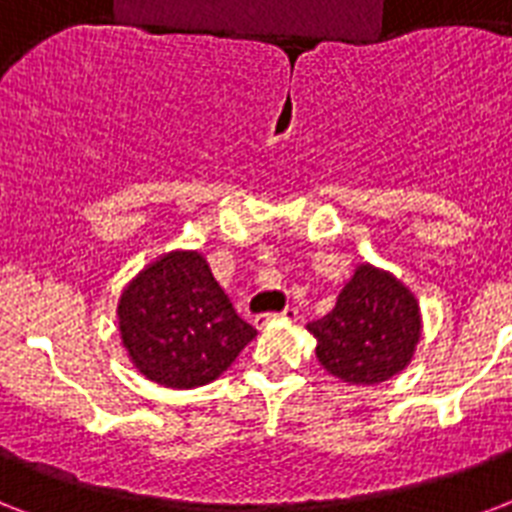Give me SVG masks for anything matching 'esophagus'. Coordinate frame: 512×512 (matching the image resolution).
Wrapping results in <instances>:
<instances>
[{"instance_id":"1","label":"esophagus","mask_w":512,"mask_h":512,"mask_svg":"<svg viewBox=\"0 0 512 512\" xmlns=\"http://www.w3.org/2000/svg\"><path fill=\"white\" fill-rule=\"evenodd\" d=\"M297 311L295 308H284L281 313H268V316H257L255 327H265V324H271V321H295Z\"/></svg>"}]
</instances>
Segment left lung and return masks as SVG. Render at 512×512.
Listing matches in <instances>:
<instances>
[{
    "label": "left lung",
    "instance_id": "obj_1",
    "mask_svg": "<svg viewBox=\"0 0 512 512\" xmlns=\"http://www.w3.org/2000/svg\"><path fill=\"white\" fill-rule=\"evenodd\" d=\"M316 358L348 385H380L404 372L422 337L417 297L404 281L372 263L356 265L335 308L308 324Z\"/></svg>",
    "mask_w": 512,
    "mask_h": 512
}]
</instances>
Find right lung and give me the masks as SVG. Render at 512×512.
I'll return each mask as SVG.
<instances>
[{"instance_id":"obj_1","label":"right lung","mask_w":512,"mask_h":512,"mask_svg":"<svg viewBox=\"0 0 512 512\" xmlns=\"http://www.w3.org/2000/svg\"><path fill=\"white\" fill-rule=\"evenodd\" d=\"M116 319L135 369L177 390L217 380L257 335L196 249H175L148 263L124 287Z\"/></svg>"}]
</instances>
